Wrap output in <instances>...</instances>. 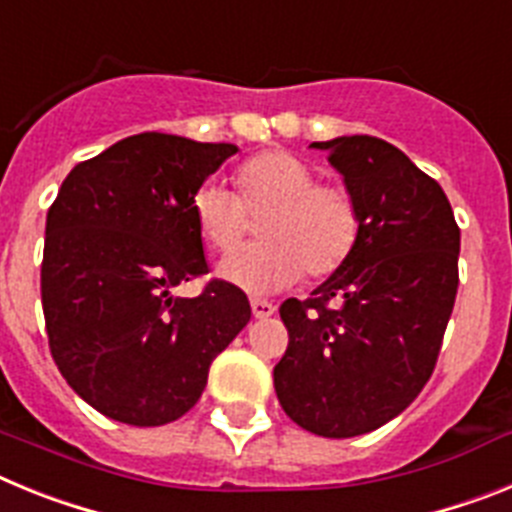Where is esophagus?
<instances>
[{
  "mask_svg": "<svg viewBox=\"0 0 512 512\" xmlns=\"http://www.w3.org/2000/svg\"><path fill=\"white\" fill-rule=\"evenodd\" d=\"M251 310H253V318H269V315H274V310H277V307L271 305V302H266V300H259V297H256V300H251Z\"/></svg>",
  "mask_w": 512,
  "mask_h": 512,
  "instance_id": "1",
  "label": "esophagus"
}]
</instances>
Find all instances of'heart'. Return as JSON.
Wrapping results in <instances>:
<instances>
[{
    "instance_id": "obj_1",
    "label": "heart",
    "mask_w": 512,
    "mask_h": 512,
    "mask_svg": "<svg viewBox=\"0 0 512 512\" xmlns=\"http://www.w3.org/2000/svg\"><path fill=\"white\" fill-rule=\"evenodd\" d=\"M241 196L205 182L192 197V217L202 241L220 253L233 251L248 228V212L264 215L266 243L230 253L217 274L251 295L279 292L307 274L315 279L341 269L359 235V212L346 189L318 184L307 161L289 151H264L238 171Z\"/></svg>"
}]
</instances>
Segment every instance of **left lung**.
Returning a JSON list of instances; mask_svg holds the SVG:
<instances>
[{"mask_svg": "<svg viewBox=\"0 0 512 512\" xmlns=\"http://www.w3.org/2000/svg\"><path fill=\"white\" fill-rule=\"evenodd\" d=\"M359 212V235L307 300L279 307L289 346L274 366L284 413L354 438L408 408L431 379L459 287V225L438 182L372 135L312 143Z\"/></svg>", "mask_w": 512, "mask_h": 512, "instance_id": "obj_1", "label": "left lung"}]
</instances>
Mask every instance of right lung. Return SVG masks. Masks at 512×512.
Returning a JSON list of instances; mask_svg holds the SVG:
<instances>
[{"instance_id": "right-lung-1", "label": "right lung", "mask_w": 512, "mask_h": 512, "mask_svg": "<svg viewBox=\"0 0 512 512\" xmlns=\"http://www.w3.org/2000/svg\"><path fill=\"white\" fill-rule=\"evenodd\" d=\"M233 143L140 133L76 164L45 220L40 295L71 390L117 423L151 428L200 400L210 364L251 320L241 289L207 274L192 197Z\"/></svg>"}]
</instances>
